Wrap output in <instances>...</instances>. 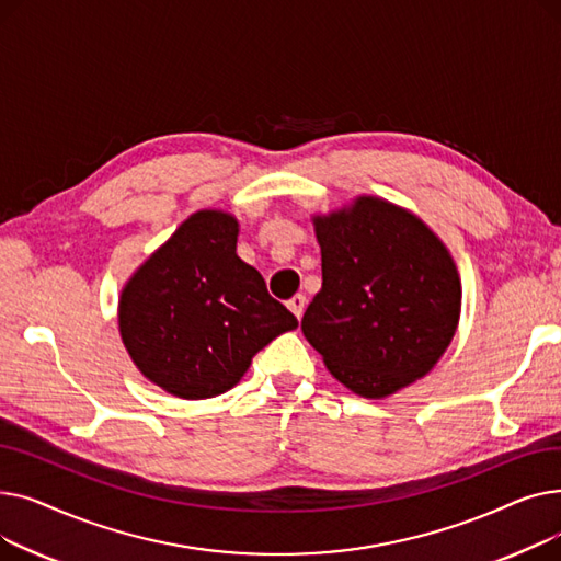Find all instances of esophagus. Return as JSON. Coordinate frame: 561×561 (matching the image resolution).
<instances>
[{
	"label": "esophagus",
	"mask_w": 561,
	"mask_h": 561,
	"mask_svg": "<svg viewBox=\"0 0 561 561\" xmlns=\"http://www.w3.org/2000/svg\"><path fill=\"white\" fill-rule=\"evenodd\" d=\"M286 305H288V309H290L293 313H296V318L300 320V318H302V313H305V307H307V298H305V296H300V293H298V296H293Z\"/></svg>",
	"instance_id": "34e87169"
}]
</instances>
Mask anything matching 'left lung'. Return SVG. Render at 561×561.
<instances>
[{"mask_svg": "<svg viewBox=\"0 0 561 561\" xmlns=\"http://www.w3.org/2000/svg\"><path fill=\"white\" fill-rule=\"evenodd\" d=\"M313 227L322 288L302 334L328 370L362 398H387L425 377L461 311L448 248L421 218L373 195L313 216Z\"/></svg>", "mask_w": 561, "mask_h": 561, "instance_id": "8db88e82", "label": "left lung"}]
</instances>
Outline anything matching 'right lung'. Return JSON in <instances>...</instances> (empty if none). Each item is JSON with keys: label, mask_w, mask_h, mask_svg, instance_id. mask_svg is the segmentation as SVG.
Instances as JSON below:
<instances>
[{"label": "right lung", "mask_w": 561, "mask_h": 561, "mask_svg": "<svg viewBox=\"0 0 561 561\" xmlns=\"http://www.w3.org/2000/svg\"><path fill=\"white\" fill-rule=\"evenodd\" d=\"M236 236L231 214L197 211L123 288L117 322L129 357L176 398L229 391L259 350L298 328L259 271L236 254Z\"/></svg>", "instance_id": "1"}]
</instances>
